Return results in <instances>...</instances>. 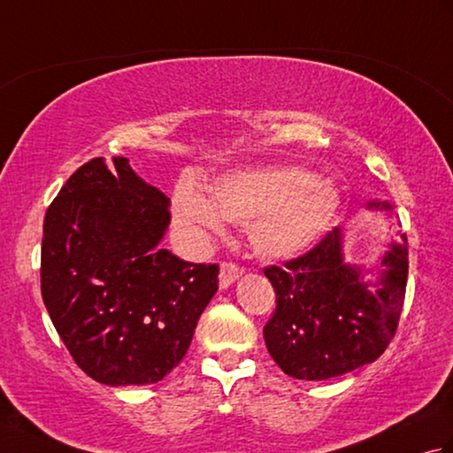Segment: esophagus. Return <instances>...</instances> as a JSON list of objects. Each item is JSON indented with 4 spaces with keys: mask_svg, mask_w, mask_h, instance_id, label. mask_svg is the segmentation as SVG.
<instances>
[{
    "mask_svg": "<svg viewBox=\"0 0 453 453\" xmlns=\"http://www.w3.org/2000/svg\"><path fill=\"white\" fill-rule=\"evenodd\" d=\"M242 274H243V266H239L235 263H224L219 271V286L221 288L232 286Z\"/></svg>",
    "mask_w": 453,
    "mask_h": 453,
    "instance_id": "esophagus-1",
    "label": "esophagus"
}]
</instances>
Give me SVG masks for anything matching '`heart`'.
Returning a JSON list of instances; mask_svg holds the SVG:
<instances>
[{
  "instance_id": "b5f03b06",
  "label": "heart",
  "mask_w": 453,
  "mask_h": 453,
  "mask_svg": "<svg viewBox=\"0 0 453 453\" xmlns=\"http://www.w3.org/2000/svg\"><path fill=\"white\" fill-rule=\"evenodd\" d=\"M210 192L214 204L192 188L177 192L175 216L180 224L216 234L224 216L249 226L253 249L268 258L303 253L323 235L339 208V190L329 179L294 167L229 173Z\"/></svg>"
}]
</instances>
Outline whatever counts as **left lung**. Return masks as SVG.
<instances>
[{
  "mask_svg": "<svg viewBox=\"0 0 453 453\" xmlns=\"http://www.w3.org/2000/svg\"><path fill=\"white\" fill-rule=\"evenodd\" d=\"M386 208L388 204H370ZM401 226L397 216L393 218ZM375 290L358 266L342 263L339 227L310 251L265 268L276 310L263 334L282 372L296 380H329L378 360L395 336L409 274L407 235L383 257Z\"/></svg>",
  "mask_w": 453,
  "mask_h": 453,
  "instance_id": "1",
  "label": "left lung"
}]
</instances>
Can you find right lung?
<instances>
[{
    "label": "right lung",
    "instance_id": "1",
    "mask_svg": "<svg viewBox=\"0 0 453 453\" xmlns=\"http://www.w3.org/2000/svg\"><path fill=\"white\" fill-rule=\"evenodd\" d=\"M169 198L127 157H95L48 206L41 290L73 362L107 386L157 383L177 368L218 290V265L157 247Z\"/></svg>",
    "mask_w": 453,
    "mask_h": 453
}]
</instances>
